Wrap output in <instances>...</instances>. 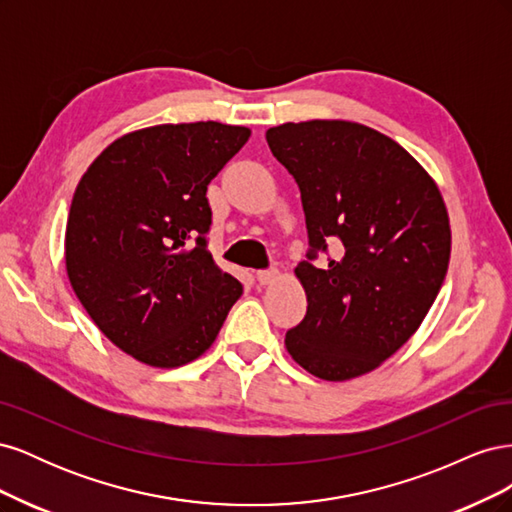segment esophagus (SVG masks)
<instances>
[{"label":"esophagus","instance_id":"esophagus-1","mask_svg":"<svg viewBox=\"0 0 512 512\" xmlns=\"http://www.w3.org/2000/svg\"><path fill=\"white\" fill-rule=\"evenodd\" d=\"M277 277H280V271L277 269H267V271H258L256 273V280H258V284H262V286H267V284H273Z\"/></svg>","mask_w":512,"mask_h":512}]
</instances>
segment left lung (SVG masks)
<instances>
[{
  "label": "left lung",
  "mask_w": 512,
  "mask_h": 512,
  "mask_svg": "<svg viewBox=\"0 0 512 512\" xmlns=\"http://www.w3.org/2000/svg\"><path fill=\"white\" fill-rule=\"evenodd\" d=\"M267 143L299 183L312 247L294 269L307 314L286 350L320 380L359 378L408 342L438 297L451 258L444 198L404 147L363 123H282ZM335 238L345 256L314 268Z\"/></svg>",
  "instance_id": "8db88e82"
}]
</instances>
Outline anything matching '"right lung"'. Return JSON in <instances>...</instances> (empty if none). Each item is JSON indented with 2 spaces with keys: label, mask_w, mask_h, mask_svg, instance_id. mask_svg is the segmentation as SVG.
<instances>
[{
  "label": "right lung",
  "mask_w": 512,
  "mask_h": 512,
  "mask_svg": "<svg viewBox=\"0 0 512 512\" xmlns=\"http://www.w3.org/2000/svg\"><path fill=\"white\" fill-rule=\"evenodd\" d=\"M252 130L220 121L123 134L85 170L66 226V271L96 327L151 367L205 354L243 294L207 250V185Z\"/></svg>",
  "instance_id": "right-lung-1"
}]
</instances>
